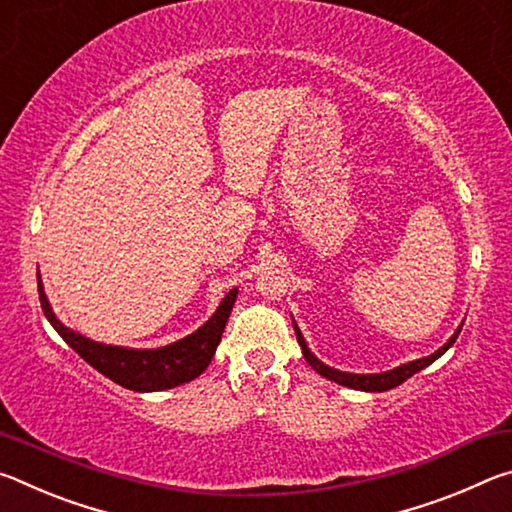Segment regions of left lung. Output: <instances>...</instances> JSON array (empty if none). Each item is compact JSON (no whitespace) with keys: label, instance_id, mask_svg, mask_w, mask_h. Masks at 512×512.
I'll use <instances>...</instances> for the list:
<instances>
[{"label":"left lung","instance_id":"left-lung-1","mask_svg":"<svg viewBox=\"0 0 512 512\" xmlns=\"http://www.w3.org/2000/svg\"><path fill=\"white\" fill-rule=\"evenodd\" d=\"M461 327L458 325L456 332L449 336V341L443 345V348H438L433 354H429V357H422V359H415V361H409V363H402V366H397L393 370H386V372H372V375H357V372H343V370H336L332 366H327V363L320 361L314 352H311L307 348V341L305 336H302L300 327L296 325V320H293V329H296V339L300 343L302 348V354H305V359L311 368H314L318 375H323L325 379L329 381H336V384L341 386H348V388H354V391H366V393H384V391H391V388L400 386L402 381H406L409 377H413L415 372L424 370L427 366H431L433 361L443 357V354L452 348V345L456 343L458 334H461Z\"/></svg>","mask_w":512,"mask_h":512}]
</instances>
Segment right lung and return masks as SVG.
I'll return each mask as SVG.
<instances>
[{"mask_svg":"<svg viewBox=\"0 0 512 512\" xmlns=\"http://www.w3.org/2000/svg\"><path fill=\"white\" fill-rule=\"evenodd\" d=\"M38 291L40 305L45 311L51 327L63 336V341L72 348L81 359L90 363L94 370L115 381V384L137 393H155L176 388L180 384L196 379L201 372L210 366L216 352V345L221 343V334L228 323L230 311L235 307L239 289L225 293L210 320L187 334L185 339L173 341L162 348H124V345H108L92 341L88 336L74 332L72 327L63 325L51 309L45 284L38 275Z\"/></svg>","mask_w":512,"mask_h":512,"instance_id":"right-lung-1","label":"right lung"}]
</instances>
